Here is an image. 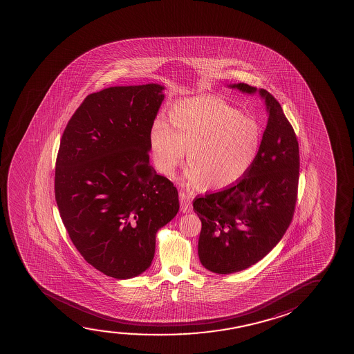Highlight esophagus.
Here are the masks:
<instances>
[{
	"label": "esophagus",
	"mask_w": 354,
	"mask_h": 354,
	"mask_svg": "<svg viewBox=\"0 0 354 354\" xmlns=\"http://www.w3.org/2000/svg\"><path fill=\"white\" fill-rule=\"evenodd\" d=\"M179 198L181 210H183L184 213L191 212V209H192V199H191V196H189L187 192L183 191V189H180Z\"/></svg>",
	"instance_id": "esophagus-1"
}]
</instances>
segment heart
Segmentation results:
<instances>
[{
  "label": "heart",
  "mask_w": 354,
  "mask_h": 354,
  "mask_svg": "<svg viewBox=\"0 0 354 354\" xmlns=\"http://www.w3.org/2000/svg\"><path fill=\"white\" fill-rule=\"evenodd\" d=\"M151 153L156 168L171 176L184 160L189 170L185 184L223 189L238 183L255 163L262 142L259 122L213 95L175 102L168 123L151 127Z\"/></svg>",
  "instance_id": "obj_1"
}]
</instances>
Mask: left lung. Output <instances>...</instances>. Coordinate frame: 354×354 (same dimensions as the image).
<instances>
[{
  "label": "left lung",
  "mask_w": 354,
  "mask_h": 354,
  "mask_svg": "<svg viewBox=\"0 0 354 354\" xmlns=\"http://www.w3.org/2000/svg\"><path fill=\"white\" fill-rule=\"evenodd\" d=\"M231 87L257 92L247 83ZM260 94L268 121L255 163L236 184L194 201L202 221L199 260L218 274L242 271L266 257L284 236L295 212L299 142L276 97L265 89Z\"/></svg>",
  "instance_id": "8db88e82"
}]
</instances>
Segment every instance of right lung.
Listing matches in <instances>:
<instances>
[{
	"mask_svg": "<svg viewBox=\"0 0 354 354\" xmlns=\"http://www.w3.org/2000/svg\"><path fill=\"white\" fill-rule=\"evenodd\" d=\"M160 84L110 87L86 97L64 129L54 192L83 259L116 279L139 276L156 233L179 210L178 189L150 165Z\"/></svg>",
	"mask_w": 354,
	"mask_h": 354,
	"instance_id": "right-lung-1",
	"label": "right lung"
}]
</instances>
